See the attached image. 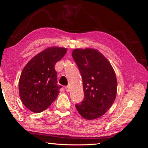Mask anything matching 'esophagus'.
<instances>
[{"label":"esophagus","instance_id":"1","mask_svg":"<svg viewBox=\"0 0 148 148\" xmlns=\"http://www.w3.org/2000/svg\"><path fill=\"white\" fill-rule=\"evenodd\" d=\"M64 88H65V90H66V92H69L70 91V88H69V86H66V87H64Z\"/></svg>","mask_w":148,"mask_h":148}]
</instances>
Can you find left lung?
I'll return each mask as SVG.
<instances>
[{
    "label": "left lung",
    "mask_w": 148,
    "mask_h": 148,
    "mask_svg": "<svg viewBox=\"0 0 148 148\" xmlns=\"http://www.w3.org/2000/svg\"><path fill=\"white\" fill-rule=\"evenodd\" d=\"M83 80L84 101L75 106L86 119L99 118L116 99L117 79L109 61L97 50L75 49L72 53Z\"/></svg>",
    "instance_id": "obj_1"
}]
</instances>
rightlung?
I'll return each instance as SVG.
<instances>
[{
    "label": "right lung",
    "instance_id": "1",
    "mask_svg": "<svg viewBox=\"0 0 148 148\" xmlns=\"http://www.w3.org/2000/svg\"><path fill=\"white\" fill-rule=\"evenodd\" d=\"M64 47H51L34 56L21 72L19 82V96L31 111L40 113L51 104L62 86L57 84L56 62L66 53Z\"/></svg>",
    "mask_w": 148,
    "mask_h": 148
}]
</instances>
